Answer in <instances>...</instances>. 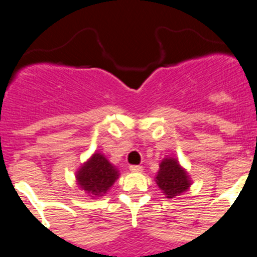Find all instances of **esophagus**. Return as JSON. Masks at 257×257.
Returning <instances> with one entry per match:
<instances>
[{"mask_svg": "<svg viewBox=\"0 0 257 257\" xmlns=\"http://www.w3.org/2000/svg\"><path fill=\"white\" fill-rule=\"evenodd\" d=\"M131 172H134V173H139V172L143 171V167L142 166H131L129 167Z\"/></svg>", "mask_w": 257, "mask_h": 257, "instance_id": "34e87169", "label": "esophagus"}]
</instances>
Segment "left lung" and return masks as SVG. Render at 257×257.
Masks as SVG:
<instances>
[{
	"label": "left lung",
	"instance_id": "obj_1",
	"mask_svg": "<svg viewBox=\"0 0 257 257\" xmlns=\"http://www.w3.org/2000/svg\"><path fill=\"white\" fill-rule=\"evenodd\" d=\"M156 182L167 198L182 195L191 186L187 172L179 166L178 161L172 157H167L161 162Z\"/></svg>",
	"mask_w": 257,
	"mask_h": 257
}]
</instances>
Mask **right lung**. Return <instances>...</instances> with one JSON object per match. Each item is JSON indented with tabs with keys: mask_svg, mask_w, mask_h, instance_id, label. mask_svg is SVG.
I'll use <instances>...</instances> for the list:
<instances>
[{
	"mask_svg": "<svg viewBox=\"0 0 257 257\" xmlns=\"http://www.w3.org/2000/svg\"><path fill=\"white\" fill-rule=\"evenodd\" d=\"M119 172L101 153L93 154L76 172V182L90 197H100L109 191Z\"/></svg>",
	"mask_w": 257,
	"mask_h": 257,
	"instance_id": "obj_1",
	"label": "right lung"
}]
</instances>
